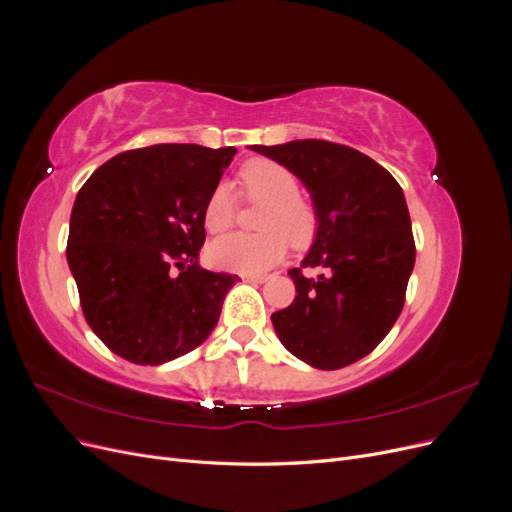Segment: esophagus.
<instances>
[{
    "label": "esophagus",
    "instance_id": "obj_1",
    "mask_svg": "<svg viewBox=\"0 0 512 512\" xmlns=\"http://www.w3.org/2000/svg\"><path fill=\"white\" fill-rule=\"evenodd\" d=\"M267 280V275H243V282H252V284H262Z\"/></svg>",
    "mask_w": 512,
    "mask_h": 512
}]
</instances>
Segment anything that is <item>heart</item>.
Segmentation results:
<instances>
[{
    "mask_svg": "<svg viewBox=\"0 0 512 512\" xmlns=\"http://www.w3.org/2000/svg\"><path fill=\"white\" fill-rule=\"evenodd\" d=\"M239 198L260 205L258 235H228L207 250L213 267L232 273H262L286 254L288 241L303 250L318 232L316 207L299 196V179L284 164L269 158L247 160L237 173ZM237 196L226 183L215 185L203 207V222L211 235H220L237 220Z\"/></svg>",
    "mask_w": 512,
    "mask_h": 512,
    "instance_id": "obj_1",
    "label": "heart"
}]
</instances>
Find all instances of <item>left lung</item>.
<instances>
[{"mask_svg":"<svg viewBox=\"0 0 512 512\" xmlns=\"http://www.w3.org/2000/svg\"><path fill=\"white\" fill-rule=\"evenodd\" d=\"M312 192L318 235L299 269L297 297L271 316L282 344L318 369L361 361L393 329L416 258L404 192L389 170L348 145L292 141L254 145ZM305 268H318L307 278Z\"/></svg>","mask_w":512,"mask_h":512,"instance_id":"left-lung-1","label":"left lung"}]
</instances>
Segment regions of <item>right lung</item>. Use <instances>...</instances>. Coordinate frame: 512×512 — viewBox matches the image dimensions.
<instances>
[{
	"mask_svg": "<svg viewBox=\"0 0 512 512\" xmlns=\"http://www.w3.org/2000/svg\"><path fill=\"white\" fill-rule=\"evenodd\" d=\"M235 147L151 145L104 162L76 194L68 265L87 324L136 365L188 354L218 324L230 273L198 267L203 207Z\"/></svg>",
	"mask_w": 512,
	"mask_h": 512,
	"instance_id": "right-lung-1",
	"label": "right lung"
}]
</instances>
